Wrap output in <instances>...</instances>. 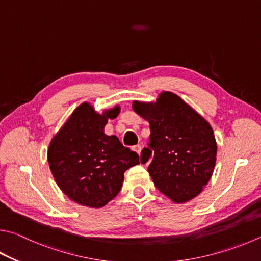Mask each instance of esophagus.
I'll list each match as a JSON object with an SVG mask.
<instances>
[{
	"label": "esophagus",
	"mask_w": 261,
	"mask_h": 261,
	"mask_svg": "<svg viewBox=\"0 0 261 261\" xmlns=\"http://www.w3.org/2000/svg\"><path fill=\"white\" fill-rule=\"evenodd\" d=\"M141 149H143V148H141V146H140V145H136V146H134V150H135V151H137V153H138L139 155H140V153H141Z\"/></svg>",
	"instance_id": "1"
}]
</instances>
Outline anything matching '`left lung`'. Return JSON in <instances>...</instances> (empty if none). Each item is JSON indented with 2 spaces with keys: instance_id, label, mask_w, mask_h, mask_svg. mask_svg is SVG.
Returning a JSON list of instances; mask_svg holds the SVG:
<instances>
[{
  "instance_id": "8db88e82",
  "label": "left lung",
  "mask_w": 261,
  "mask_h": 261,
  "mask_svg": "<svg viewBox=\"0 0 261 261\" xmlns=\"http://www.w3.org/2000/svg\"><path fill=\"white\" fill-rule=\"evenodd\" d=\"M137 114L149 122L148 147L141 151L151 179L174 203H185L202 192L216 164L217 143L211 125L172 92L164 91L156 102L134 101Z\"/></svg>"
}]
</instances>
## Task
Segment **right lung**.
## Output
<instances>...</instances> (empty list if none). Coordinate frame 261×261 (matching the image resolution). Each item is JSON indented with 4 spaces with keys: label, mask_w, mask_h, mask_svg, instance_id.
<instances>
[{
    "label": "right lung",
    "mask_w": 261,
    "mask_h": 261,
    "mask_svg": "<svg viewBox=\"0 0 261 261\" xmlns=\"http://www.w3.org/2000/svg\"><path fill=\"white\" fill-rule=\"evenodd\" d=\"M120 106L102 114L83 102L52 138L48 148L50 170L70 200L89 207H101L114 198L124 172L139 164V155L124 147L103 127L115 118Z\"/></svg>",
    "instance_id": "right-lung-1"
}]
</instances>
